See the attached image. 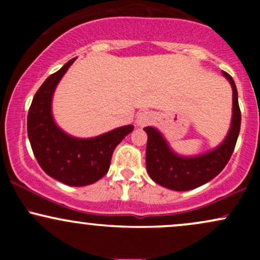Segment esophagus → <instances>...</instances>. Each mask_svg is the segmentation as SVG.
<instances>
[{"label":"esophagus","instance_id":"esophagus-1","mask_svg":"<svg viewBox=\"0 0 260 260\" xmlns=\"http://www.w3.org/2000/svg\"><path fill=\"white\" fill-rule=\"evenodd\" d=\"M154 121V115L150 111H142L137 117V126L138 127H145L148 126L150 122Z\"/></svg>","mask_w":260,"mask_h":260}]
</instances>
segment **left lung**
<instances>
[{"label": "left lung", "instance_id": "8db88e82", "mask_svg": "<svg viewBox=\"0 0 260 260\" xmlns=\"http://www.w3.org/2000/svg\"><path fill=\"white\" fill-rule=\"evenodd\" d=\"M222 76L232 88V117L229 132L217 147L199 155H181L170 147L157 128H144L148 134L147 171L155 183L177 192L194 189L216 177L229 162L240 134L241 111L234 79L226 72H222Z\"/></svg>", "mask_w": 260, "mask_h": 260}]
</instances>
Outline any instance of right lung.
I'll list each match as a JSON object with an SVG mask.
<instances>
[{"label":"right lung","instance_id":"1","mask_svg":"<svg viewBox=\"0 0 260 260\" xmlns=\"http://www.w3.org/2000/svg\"><path fill=\"white\" fill-rule=\"evenodd\" d=\"M76 58L51 74L39 88L28 113V137L39 165L50 177L67 186L82 187L99 181L109 171L112 153L132 124L117 127L91 138H78L56 123L52 99L59 80Z\"/></svg>","mask_w":260,"mask_h":260}]
</instances>
